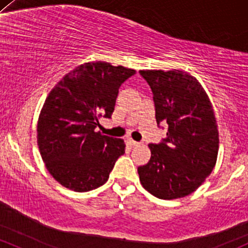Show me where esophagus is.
Wrapping results in <instances>:
<instances>
[{"mask_svg": "<svg viewBox=\"0 0 248 248\" xmlns=\"http://www.w3.org/2000/svg\"><path fill=\"white\" fill-rule=\"evenodd\" d=\"M127 142H128V145L133 146V147H135V146H139V145H140V143L137 142V141H134V140H133V139H128V140H127Z\"/></svg>", "mask_w": 248, "mask_h": 248, "instance_id": "34e87169", "label": "esophagus"}]
</instances>
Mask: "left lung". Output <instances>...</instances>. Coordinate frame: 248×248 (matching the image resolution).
I'll use <instances>...</instances> for the list:
<instances>
[{
	"mask_svg": "<svg viewBox=\"0 0 248 248\" xmlns=\"http://www.w3.org/2000/svg\"><path fill=\"white\" fill-rule=\"evenodd\" d=\"M153 92L157 124L167 138L151 143V160L138 168L140 182L164 200L184 198L201 186L217 164L219 132L213 106L199 81L182 70H140Z\"/></svg>",
	"mask_w": 248,
	"mask_h": 248,
	"instance_id": "8db88e82",
	"label": "left lung"
}]
</instances>
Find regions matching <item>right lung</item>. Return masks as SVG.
<instances>
[{
  "label": "right lung",
  "mask_w": 248,
  "mask_h": 248,
  "mask_svg": "<svg viewBox=\"0 0 248 248\" xmlns=\"http://www.w3.org/2000/svg\"><path fill=\"white\" fill-rule=\"evenodd\" d=\"M134 74L108 62H86L48 94L37 121V145L48 172L63 187L88 192L108 180L126 145L95 128L100 118H110L120 86Z\"/></svg>",
  "instance_id": "right-lung-1"
}]
</instances>
